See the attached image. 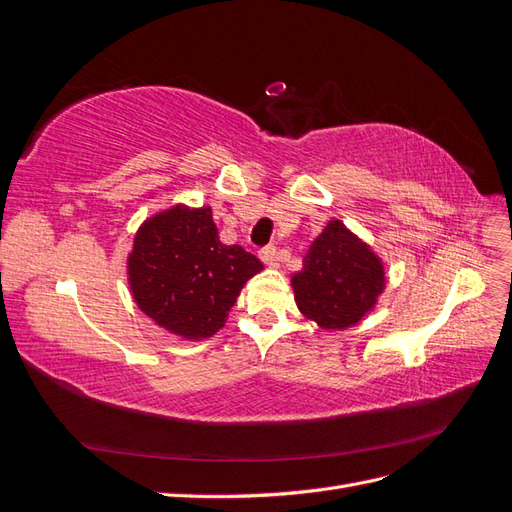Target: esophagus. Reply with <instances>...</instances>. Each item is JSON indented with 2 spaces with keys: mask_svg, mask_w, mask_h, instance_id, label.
<instances>
[{
  "mask_svg": "<svg viewBox=\"0 0 512 512\" xmlns=\"http://www.w3.org/2000/svg\"><path fill=\"white\" fill-rule=\"evenodd\" d=\"M260 260L269 267H280V252H277L273 245H267L260 250Z\"/></svg>",
  "mask_w": 512,
  "mask_h": 512,
  "instance_id": "esophagus-1",
  "label": "esophagus"
}]
</instances>
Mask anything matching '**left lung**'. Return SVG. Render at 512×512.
<instances>
[{"mask_svg": "<svg viewBox=\"0 0 512 512\" xmlns=\"http://www.w3.org/2000/svg\"><path fill=\"white\" fill-rule=\"evenodd\" d=\"M299 312L324 331L359 324L386 288L384 262L339 220H331L309 245L303 269L292 275Z\"/></svg>", "mask_w": 512, "mask_h": 512, "instance_id": "8db88e82", "label": "left lung"}]
</instances>
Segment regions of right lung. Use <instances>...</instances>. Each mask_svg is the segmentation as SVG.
Masks as SVG:
<instances>
[{"label": "right lung", "mask_w": 512, "mask_h": 512, "mask_svg": "<svg viewBox=\"0 0 512 512\" xmlns=\"http://www.w3.org/2000/svg\"><path fill=\"white\" fill-rule=\"evenodd\" d=\"M262 262L224 245L211 207L173 205L147 218L128 254V284L141 312L183 339L218 333Z\"/></svg>", "instance_id": "obj_1"}]
</instances>
